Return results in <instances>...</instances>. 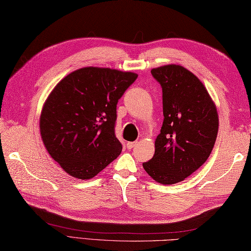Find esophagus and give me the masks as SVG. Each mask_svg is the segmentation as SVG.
Segmentation results:
<instances>
[{"mask_svg":"<svg viewBox=\"0 0 251 251\" xmlns=\"http://www.w3.org/2000/svg\"><path fill=\"white\" fill-rule=\"evenodd\" d=\"M136 145H137V142H136V141H134V142H127L126 147H127V149H128V150H130V149L134 148Z\"/></svg>","mask_w":251,"mask_h":251,"instance_id":"34e87169","label":"esophagus"}]
</instances>
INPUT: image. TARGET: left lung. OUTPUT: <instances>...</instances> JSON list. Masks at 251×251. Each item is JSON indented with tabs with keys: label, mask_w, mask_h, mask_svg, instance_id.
<instances>
[{
	"label": "left lung",
	"mask_w": 251,
	"mask_h": 251,
	"mask_svg": "<svg viewBox=\"0 0 251 251\" xmlns=\"http://www.w3.org/2000/svg\"><path fill=\"white\" fill-rule=\"evenodd\" d=\"M163 90L164 121L155 153L143 168L162 184L183 181L209 157L219 128L217 108L204 85L179 65L152 69Z\"/></svg>",
	"instance_id": "1"
}]
</instances>
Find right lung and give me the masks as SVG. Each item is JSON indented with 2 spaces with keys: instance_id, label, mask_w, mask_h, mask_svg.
<instances>
[{
  "instance_id": "add662e5",
  "label": "right lung",
  "mask_w": 251,
  "mask_h": 251,
  "mask_svg": "<svg viewBox=\"0 0 251 251\" xmlns=\"http://www.w3.org/2000/svg\"><path fill=\"white\" fill-rule=\"evenodd\" d=\"M137 77L132 72L86 67L52 89L42 109L40 131L47 152L67 174L92 179L120 155L116 104Z\"/></svg>"
}]
</instances>
